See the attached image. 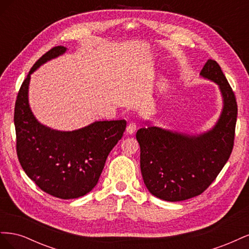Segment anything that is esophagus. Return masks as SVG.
<instances>
[{"label":"esophagus","instance_id":"esophagus-1","mask_svg":"<svg viewBox=\"0 0 249 249\" xmlns=\"http://www.w3.org/2000/svg\"><path fill=\"white\" fill-rule=\"evenodd\" d=\"M137 130V125H136V124H134V123H131V124H127V126H126V134H129V135H132V134H134L135 133V131Z\"/></svg>","mask_w":249,"mask_h":249}]
</instances>
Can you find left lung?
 I'll return each instance as SVG.
<instances>
[{
	"instance_id": "obj_1",
	"label": "left lung",
	"mask_w": 249,
	"mask_h": 249,
	"mask_svg": "<svg viewBox=\"0 0 249 249\" xmlns=\"http://www.w3.org/2000/svg\"><path fill=\"white\" fill-rule=\"evenodd\" d=\"M199 76L219 88L222 109L216 124L199 134L157 126L145 120L136 134L140 168L147 190L166 201L197 196L212 184L231 154L237 122L236 97L215 60H208Z\"/></svg>"
}]
</instances>
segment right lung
I'll return each instance as SVG.
<instances>
[{
	"mask_svg": "<svg viewBox=\"0 0 249 249\" xmlns=\"http://www.w3.org/2000/svg\"><path fill=\"white\" fill-rule=\"evenodd\" d=\"M55 47L37 61L22 82L14 109L17 152L26 175L42 191L61 199L84 196L99 182L109 153L122 139L126 122L105 120L72 131L51 129L38 122L29 104L31 74L66 53Z\"/></svg>",
	"mask_w": 249,
	"mask_h": 249,
	"instance_id": "right-lung-1",
	"label": "right lung"
}]
</instances>
